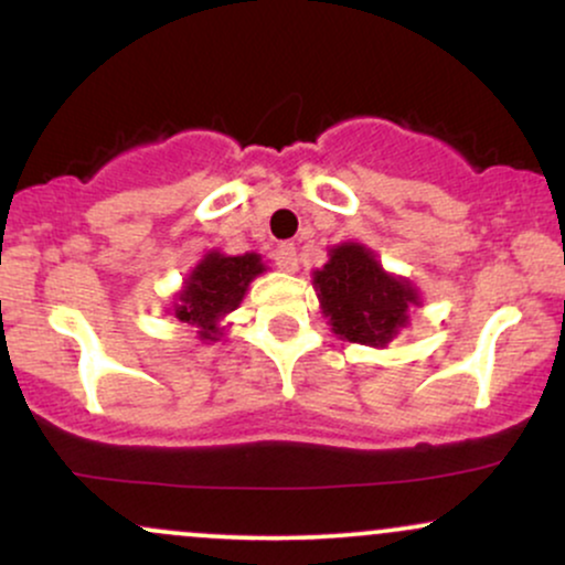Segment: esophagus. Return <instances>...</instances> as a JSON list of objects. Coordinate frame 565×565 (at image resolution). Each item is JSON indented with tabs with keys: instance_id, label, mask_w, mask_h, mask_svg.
<instances>
[{
	"instance_id": "esophagus-1",
	"label": "esophagus",
	"mask_w": 565,
	"mask_h": 565,
	"mask_svg": "<svg viewBox=\"0 0 565 565\" xmlns=\"http://www.w3.org/2000/svg\"><path fill=\"white\" fill-rule=\"evenodd\" d=\"M276 265L281 270H287V274H295L297 270V249L295 244H281L276 249Z\"/></svg>"
}]
</instances>
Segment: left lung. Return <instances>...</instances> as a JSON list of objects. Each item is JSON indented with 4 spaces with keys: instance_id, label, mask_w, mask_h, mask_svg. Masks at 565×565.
Returning a JSON list of instances; mask_svg holds the SVG:
<instances>
[{
    "instance_id": "1",
    "label": "left lung",
    "mask_w": 565,
    "mask_h": 565,
    "mask_svg": "<svg viewBox=\"0 0 565 565\" xmlns=\"http://www.w3.org/2000/svg\"><path fill=\"white\" fill-rule=\"evenodd\" d=\"M313 289L332 332L369 348H387L408 327L412 308L423 305L408 278L382 268L377 255L359 242L329 249L323 268L313 270Z\"/></svg>"
}]
</instances>
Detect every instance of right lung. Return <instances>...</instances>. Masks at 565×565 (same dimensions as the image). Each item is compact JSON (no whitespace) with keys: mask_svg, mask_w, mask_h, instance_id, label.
<instances>
[{"mask_svg":"<svg viewBox=\"0 0 565 565\" xmlns=\"http://www.w3.org/2000/svg\"><path fill=\"white\" fill-rule=\"evenodd\" d=\"M265 270L268 268L257 252L225 255L210 249L188 270L183 287L174 291L167 310L178 321L196 329L201 342H217L225 334L223 319L242 305L249 284Z\"/></svg>","mask_w":565,"mask_h":565,"instance_id":"1","label":"right lung"}]
</instances>
